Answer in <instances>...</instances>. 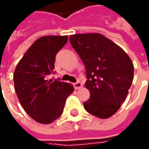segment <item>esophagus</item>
Listing matches in <instances>:
<instances>
[{
    "label": "esophagus",
    "mask_w": 149,
    "mask_h": 149,
    "mask_svg": "<svg viewBox=\"0 0 149 149\" xmlns=\"http://www.w3.org/2000/svg\"><path fill=\"white\" fill-rule=\"evenodd\" d=\"M73 86H74L75 90H79V89H81V88L82 87V84L81 82H77L73 84Z\"/></svg>",
    "instance_id": "esophagus-1"
}]
</instances>
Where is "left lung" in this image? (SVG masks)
<instances>
[{
    "label": "left lung",
    "instance_id": "obj_1",
    "mask_svg": "<svg viewBox=\"0 0 149 149\" xmlns=\"http://www.w3.org/2000/svg\"><path fill=\"white\" fill-rule=\"evenodd\" d=\"M71 45L86 70L85 86L91 93L84 108L105 119L118 111L127 97L134 77V65L119 45L100 33L74 34Z\"/></svg>",
    "mask_w": 149,
    "mask_h": 149
}]
</instances>
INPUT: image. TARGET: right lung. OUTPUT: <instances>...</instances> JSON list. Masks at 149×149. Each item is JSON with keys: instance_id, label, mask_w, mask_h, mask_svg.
Masks as SVG:
<instances>
[{"instance_id": "add662e5", "label": "right lung", "mask_w": 149, "mask_h": 149, "mask_svg": "<svg viewBox=\"0 0 149 149\" xmlns=\"http://www.w3.org/2000/svg\"><path fill=\"white\" fill-rule=\"evenodd\" d=\"M68 36H44L32 44L19 60L14 72L15 89L24 111L33 120L49 124L60 117L72 84L47 80L54 69L56 54Z\"/></svg>"}]
</instances>
